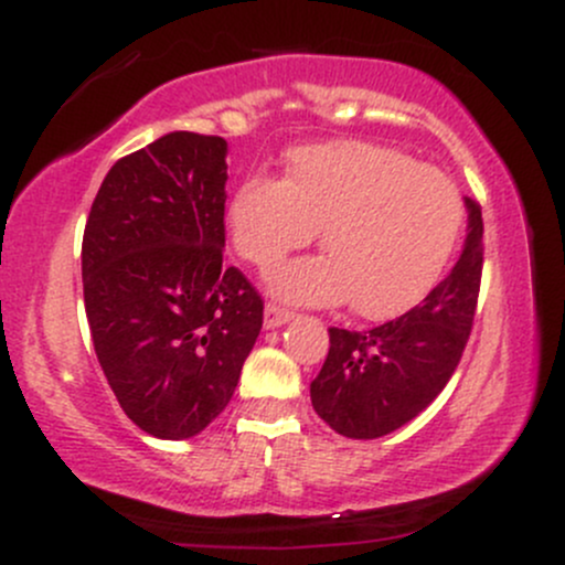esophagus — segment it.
<instances>
[{
  "label": "esophagus",
  "mask_w": 565,
  "mask_h": 565,
  "mask_svg": "<svg viewBox=\"0 0 565 565\" xmlns=\"http://www.w3.org/2000/svg\"><path fill=\"white\" fill-rule=\"evenodd\" d=\"M291 316H295L291 310L281 308V305H276V302H268L265 305V329L284 327V323L291 321Z\"/></svg>",
  "instance_id": "34e87169"
}]
</instances>
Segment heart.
Masks as SVG:
<instances>
[{
  "instance_id": "1",
  "label": "heart",
  "mask_w": 565,
  "mask_h": 565,
  "mask_svg": "<svg viewBox=\"0 0 565 565\" xmlns=\"http://www.w3.org/2000/svg\"><path fill=\"white\" fill-rule=\"evenodd\" d=\"M228 228L257 270L276 268L323 228L329 255L284 265L270 289L300 305L353 300L355 313L387 319L423 300L446 268L462 196L444 170L398 148L334 140L295 148L284 180L246 178L231 196Z\"/></svg>"
}]
</instances>
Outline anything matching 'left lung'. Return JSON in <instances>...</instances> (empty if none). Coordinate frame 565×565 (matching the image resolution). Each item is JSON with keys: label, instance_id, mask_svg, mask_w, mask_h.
<instances>
[{"label": "left lung", "instance_id": "obj_1", "mask_svg": "<svg viewBox=\"0 0 565 565\" xmlns=\"http://www.w3.org/2000/svg\"><path fill=\"white\" fill-rule=\"evenodd\" d=\"M468 238L451 274L423 302L369 332L329 329L310 404L345 438H380L425 412L462 359L483 274L481 204L465 199Z\"/></svg>", "mask_w": 565, "mask_h": 565}]
</instances>
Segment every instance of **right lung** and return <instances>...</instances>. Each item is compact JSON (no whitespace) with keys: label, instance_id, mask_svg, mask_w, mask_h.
Returning a JSON list of instances; mask_svg holds the SVG:
<instances>
[{"label":"right lung","instance_id":"obj_1","mask_svg":"<svg viewBox=\"0 0 565 565\" xmlns=\"http://www.w3.org/2000/svg\"><path fill=\"white\" fill-rule=\"evenodd\" d=\"M217 135L170 132L119 159L82 242L84 310L108 385L140 430L183 440L228 406L263 327V297L223 263Z\"/></svg>","mask_w":565,"mask_h":565}]
</instances>
